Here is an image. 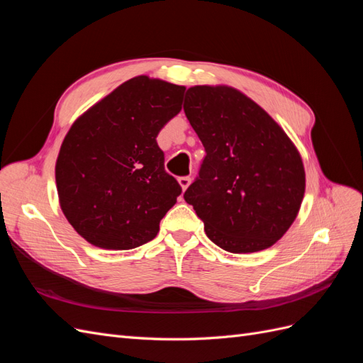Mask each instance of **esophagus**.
I'll return each instance as SVG.
<instances>
[{"label":"esophagus","instance_id":"34e87169","mask_svg":"<svg viewBox=\"0 0 363 363\" xmlns=\"http://www.w3.org/2000/svg\"><path fill=\"white\" fill-rule=\"evenodd\" d=\"M179 184L182 186L183 191H186L191 184V177H179Z\"/></svg>","mask_w":363,"mask_h":363}]
</instances>
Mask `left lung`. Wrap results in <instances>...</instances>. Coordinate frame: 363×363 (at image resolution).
I'll return each instance as SVG.
<instances>
[{
  "mask_svg": "<svg viewBox=\"0 0 363 363\" xmlns=\"http://www.w3.org/2000/svg\"><path fill=\"white\" fill-rule=\"evenodd\" d=\"M183 111L206 150L184 200L207 238L230 252L269 248L288 232L306 191L304 164L291 138L232 86H192Z\"/></svg>",
  "mask_w": 363,
  "mask_h": 363,
  "instance_id": "obj_1",
  "label": "left lung"
}]
</instances>
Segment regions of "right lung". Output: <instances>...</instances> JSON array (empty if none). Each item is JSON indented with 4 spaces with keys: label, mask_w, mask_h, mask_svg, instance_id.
<instances>
[{
    "label": "right lung",
    "mask_w": 363,
    "mask_h": 363,
    "mask_svg": "<svg viewBox=\"0 0 363 363\" xmlns=\"http://www.w3.org/2000/svg\"><path fill=\"white\" fill-rule=\"evenodd\" d=\"M184 86L138 75L74 121L56 160L63 215L87 242L131 250L159 233L180 184L156 138L182 111Z\"/></svg>",
    "instance_id": "1"
}]
</instances>
